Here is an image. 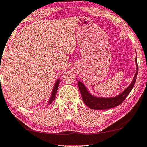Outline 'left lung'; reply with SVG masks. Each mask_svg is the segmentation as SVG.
I'll return each instance as SVG.
<instances>
[{
	"mask_svg": "<svg viewBox=\"0 0 147 147\" xmlns=\"http://www.w3.org/2000/svg\"><path fill=\"white\" fill-rule=\"evenodd\" d=\"M136 65H137V72L135 74L134 78L132 82L131 83L125 90L121 94L113 98H98L90 94L86 89V86L82 84L80 81L78 82V88L80 90L81 96L83 100V102L88 107L92 109H107L114 108L115 106H119L124 101L127 96L130 93L131 90L134 86L135 81H136L137 73H138V65L136 58Z\"/></svg>",
	"mask_w": 147,
	"mask_h": 147,
	"instance_id": "obj_1",
	"label": "left lung"
}]
</instances>
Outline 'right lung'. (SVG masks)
<instances>
[{"label": "right lung", "instance_id": "add662e5", "mask_svg": "<svg viewBox=\"0 0 147 147\" xmlns=\"http://www.w3.org/2000/svg\"><path fill=\"white\" fill-rule=\"evenodd\" d=\"M59 83V80H57V82H55V84L53 89L51 98H50V100H49V103H48V104H51V103L53 102L55 98V95H56V94H57V92Z\"/></svg>", "mask_w": 147, "mask_h": 147}]
</instances>
